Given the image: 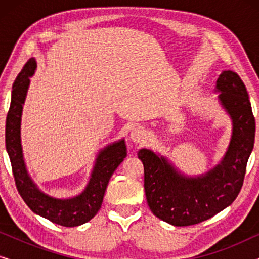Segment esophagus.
<instances>
[{"label": "esophagus", "mask_w": 259, "mask_h": 259, "mask_svg": "<svg viewBox=\"0 0 259 259\" xmlns=\"http://www.w3.org/2000/svg\"><path fill=\"white\" fill-rule=\"evenodd\" d=\"M146 138H147V132L144 127L137 126L131 131V140H132L133 143L136 144L144 143V141L146 140Z\"/></svg>", "instance_id": "1"}]
</instances>
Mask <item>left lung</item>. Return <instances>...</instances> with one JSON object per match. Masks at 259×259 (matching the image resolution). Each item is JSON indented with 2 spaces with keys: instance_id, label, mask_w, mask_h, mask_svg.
Listing matches in <instances>:
<instances>
[{
  "instance_id": "obj_1",
  "label": "left lung",
  "mask_w": 259,
  "mask_h": 259,
  "mask_svg": "<svg viewBox=\"0 0 259 259\" xmlns=\"http://www.w3.org/2000/svg\"><path fill=\"white\" fill-rule=\"evenodd\" d=\"M215 88L233 123L231 143L221 164L205 176L189 178L150 150L138 153L144 164L148 206L154 215L175 226L199 224L213 217L232 204L243 186L256 132L249 94L233 70H224Z\"/></svg>"
}]
</instances>
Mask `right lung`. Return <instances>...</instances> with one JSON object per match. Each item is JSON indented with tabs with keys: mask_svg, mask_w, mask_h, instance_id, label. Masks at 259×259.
Segmentation results:
<instances>
[{
	"mask_svg": "<svg viewBox=\"0 0 259 259\" xmlns=\"http://www.w3.org/2000/svg\"><path fill=\"white\" fill-rule=\"evenodd\" d=\"M35 68V60H28L14 81L12 101L6 120V148L15 185L24 203L34 213L67 228L79 226L91 221L100 210L109 179L127 155L126 145L125 141L120 140L99 153L90 183L79 196L70 199H56L41 192L27 173L20 139L21 113L29 86V76L33 75Z\"/></svg>",
	"mask_w": 259,
	"mask_h": 259,
	"instance_id": "add662e5",
	"label": "right lung"
}]
</instances>
